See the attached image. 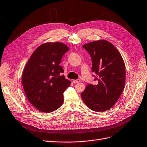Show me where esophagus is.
I'll return each mask as SVG.
<instances>
[{"label": "esophagus", "mask_w": 147, "mask_h": 147, "mask_svg": "<svg viewBox=\"0 0 147 147\" xmlns=\"http://www.w3.org/2000/svg\"><path fill=\"white\" fill-rule=\"evenodd\" d=\"M80 82V79H76V80H73V83L74 84H77V83H79Z\"/></svg>", "instance_id": "obj_1"}]
</instances>
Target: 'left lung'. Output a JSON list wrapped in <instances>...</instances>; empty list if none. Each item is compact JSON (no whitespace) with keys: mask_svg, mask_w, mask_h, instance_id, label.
Masks as SVG:
<instances>
[{"mask_svg":"<svg viewBox=\"0 0 147 147\" xmlns=\"http://www.w3.org/2000/svg\"><path fill=\"white\" fill-rule=\"evenodd\" d=\"M90 55L95 85L89 84L81 93L89 109L95 112L109 110L123 92L125 81L123 59L113 44L106 40L92 41L83 46Z\"/></svg>","mask_w":147,"mask_h":147,"instance_id":"1","label":"left lung"}]
</instances>
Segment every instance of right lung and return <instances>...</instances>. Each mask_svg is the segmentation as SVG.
Returning a JSON list of instances; mask_svg holds the SVG:
<instances>
[{
	"label": "right lung",
	"instance_id": "obj_1",
	"mask_svg": "<svg viewBox=\"0 0 147 147\" xmlns=\"http://www.w3.org/2000/svg\"><path fill=\"white\" fill-rule=\"evenodd\" d=\"M69 50L62 42H46L38 47L23 72L22 84L30 103L41 112L50 113L63 104V92L71 82L62 75L59 65Z\"/></svg>",
	"mask_w": 147,
	"mask_h": 147
}]
</instances>
